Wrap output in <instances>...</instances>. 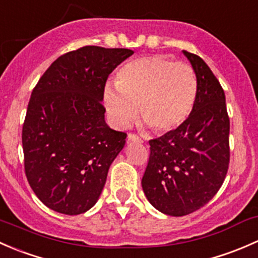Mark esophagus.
I'll return each mask as SVG.
<instances>
[{"label":"esophagus","mask_w":258,"mask_h":258,"mask_svg":"<svg viewBox=\"0 0 258 258\" xmlns=\"http://www.w3.org/2000/svg\"><path fill=\"white\" fill-rule=\"evenodd\" d=\"M132 142H134V143H143V140L140 139V138L138 137V135L132 134V133H130V134L128 135V143H132Z\"/></svg>","instance_id":"obj_1"}]
</instances>
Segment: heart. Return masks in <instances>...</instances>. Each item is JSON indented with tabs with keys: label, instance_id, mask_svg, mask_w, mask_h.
<instances>
[{
	"label": "heart",
	"instance_id": "1",
	"mask_svg": "<svg viewBox=\"0 0 258 258\" xmlns=\"http://www.w3.org/2000/svg\"><path fill=\"white\" fill-rule=\"evenodd\" d=\"M196 94L198 82L190 66L166 55H149L119 70L115 86H105L103 102L118 128H126L139 110L140 120L156 134H165L186 121Z\"/></svg>",
	"mask_w": 258,
	"mask_h": 258
}]
</instances>
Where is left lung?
Returning <instances> with one entry per match:
<instances>
[{"label": "left lung", "instance_id": "left-lung-1", "mask_svg": "<svg viewBox=\"0 0 258 258\" xmlns=\"http://www.w3.org/2000/svg\"><path fill=\"white\" fill-rule=\"evenodd\" d=\"M182 53L198 82L195 104L181 126L149 142L142 180L149 203L170 216H185L206 205L221 187L230 161L224 89L203 58Z\"/></svg>", "mask_w": 258, "mask_h": 258}]
</instances>
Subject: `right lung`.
I'll return each instance as SVG.
<instances>
[{
	"instance_id": "add662e5",
	"label": "right lung",
	"mask_w": 258,
	"mask_h": 258,
	"mask_svg": "<svg viewBox=\"0 0 258 258\" xmlns=\"http://www.w3.org/2000/svg\"><path fill=\"white\" fill-rule=\"evenodd\" d=\"M133 53L82 47L57 58L34 87L22 129L25 171L53 211L83 214L99 199L126 138L105 123V82Z\"/></svg>"
}]
</instances>
